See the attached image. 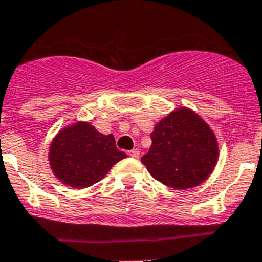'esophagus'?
<instances>
[{
    "label": "esophagus",
    "instance_id": "obj_1",
    "mask_svg": "<svg viewBox=\"0 0 262 262\" xmlns=\"http://www.w3.org/2000/svg\"><path fill=\"white\" fill-rule=\"evenodd\" d=\"M128 155L130 156V157H133V158H138L139 157V150L138 149H132V150H129Z\"/></svg>",
    "mask_w": 262,
    "mask_h": 262
}]
</instances>
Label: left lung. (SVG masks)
<instances>
[{
  "label": "left lung",
  "instance_id": "1",
  "mask_svg": "<svg viewBox=\"0 0 262 262\" xmlns=\"http://www.w3.org/2000/svg\"><path fill=\"white\" fill-rule=\"evenodd\" d=\"M152 146L142 163L157 181L175 190L203 184L219 157L216 137L207 121L189 107H178L155 125Z\"/></svg>",
  "mask_w": 262,
  "mask_h": 262
}]
</instances>
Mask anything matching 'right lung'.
<instances>
[{
	"label": "right lung",
	"mask_w": 262,
	"mask_h": 262,
	"mask_svg": "<svg viewBox=\"0 0 262 262\" xmlns=\"http://www.w3.org/2000/svg\"><path fill=\"white\" fill-rule=\"evenodd\" d=\"M126 155L115 146L113 134H102L89 121L62 128L50 142V170L62 184L84 189L107 175Z\"/></svg>",
	"instance_id": "right-lung-1"
}]
</instances>
